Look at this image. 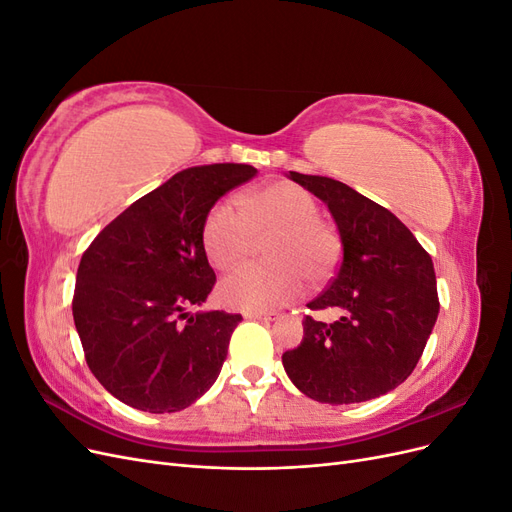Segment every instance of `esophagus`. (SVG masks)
Returning <instances> with one entry per match:
<instances>
[{
  "label": "esophagus",
  "mask_w": 512,
  "mask_h": 512,
  "mask_svg": "<svg viewBox=\"0 0 512 512\" xmlns=\"http://www.w3.org/2000/svg\"><path fill=\"white\" fill-rule=\"evenodd\" d=\"M245 318L260 320V322H273V320H277V314H271V312H247Z\"/></svg>",
  "instance_id": "esophagus-1"
}]
</instances>
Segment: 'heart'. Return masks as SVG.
Masks as SVG:
<instances>
[{"mask_svg": "<svg viewBox=\"0 0 512 512\" xmlns=\"http://www.w3.org/2000/svg\"><path fill=\"white\" fill-rule=\"evenodd\" d=\"M215 203L200 228V243L211 267L235 269L252 254L256 239H265L262 254L269 262L247 265L220 284V299L243 312H269L292 303L309 284H322L342 260V239L320 220L318 198L292 181Z\"/></svg>", "mask_w": 512, "mask_h": 512, "instance_id": "obj_1", "label": "heart"}]
</instances>
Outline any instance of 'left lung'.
<instances>
[{
	"mask_svg": "<svg viewBox=\"0 0 512 512\" xmlns=\"http://www.w3.org/2000/svg\"><path fill=\"white\" fill-rule=\"evenodd\" d=\"M329 207L344 260L307 307L333 322L303 320L301 344L282 363L297 389L322 404H359L393 391L421 359L440 301L433 262L395 215L350 185L290 170Z\"/></svg>",
	"mask_w": 512,
	"mask_h": 512,
	"instance_id": "obj_1",
	"label": "left lung"
}]
</instances>
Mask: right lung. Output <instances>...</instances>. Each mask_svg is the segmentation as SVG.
I'll list each match as a JSON object with an SVG mask.
<instances>
[{"label":"right lung","mask_w":512,"mask_h":512,"mask_svg":"<svg viewBox=\"0 0 512 512\" xmlns=\"http://www.w3.org/2000/svg\"><path fill=\"white\" fill-rule=\"evenodd\" d=\"M250 164L192 166L138 198L85 250L72 299L91 374L136 410L192 406L218 380L241 314L188 312L215 284L200 228Z\"/></svg>","instance_id":"right-lung-1"}]
</instances>
